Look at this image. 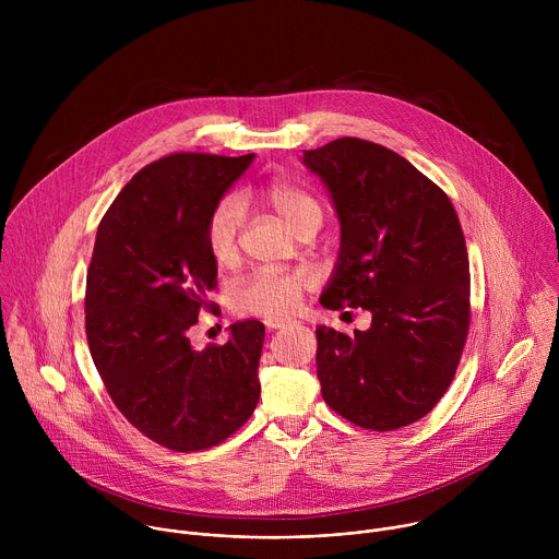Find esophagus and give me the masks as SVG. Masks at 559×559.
I'll use <instances>...</instances> for the list:
<instances>
[{
    "mask_svg": "<svg viewBox=\"0 0 559 559\" xmlns=\"http://www.w3.org/2000/svg\"><path fill=\"white\" fill-rule=\"evenodd\" d=\"M263 323H265L267 330H281V328H287V325H289L287 318H265Z\"/></svg>",
    "mask_w": 559,
    "mask_h": 559,
    "instance_id": "esophagus-1",
    "label": "esophagus"
}]
</instances>
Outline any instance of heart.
<instances>
[{
	"instance_id": "heart-1",
	"label": "heart",
	"mask_w": 559,
	"mask_h": 559,
	"mask_svg": "<svg viewBox=\"0 0 559 559\" xmlns=\"http://www.w3.org/2000/svg\"><path fill=\"white\" fill-rule=\"evenodd\" d=\"M259 197L272 205L296 231L313 221L323 218V205L305 188L274 179L259 190ZM243 212L236 197H223L207 214L203 227L205 252L218 267H229L238 259V229ZM311 276L302 270H261L238 278L227 294L229 309L236 316L278 318L298 309L302 294L309 289Z\"/></svg>"
}]
</instances>
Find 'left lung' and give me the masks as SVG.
<instances>
[{
	"mask_svg": "<svg viewBox=\"0 0 559 559\" xmlns=\"http://www.w3.org/2000/svg\"><path fill=\"white\" fill-rule=\"evenodd\" d=\"M302 162L330 188L343 227L321 305L371 311L354 336L316 328L325 403L371 431L418 423L447 393L471 325L455 207L405 156L365 139L305 150Z\"/></svg>",
	"mask_w": 559,
	"mask_h": 559,
	"instance_id": "1",
	"label": "left lung"
}]
</instances>
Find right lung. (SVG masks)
<instances>
[{
  "label": "right lung",
  "mask_w": 559,
  "mask_h": 559,
  "mask_svg": "<svg viewBox=\"0 0 559 559\" xmlns=\"http://www.w3.org/2000/svg\"><path fill=\"white\" fill-rule=\"evenodd\" d=\"M254 154L175 152L141 168L104 214L86 276V338L117 409L145 438L190 453L221 444L254 414L265 328L243 321L225 345L192 349L214 307L210 210Z\"/></svg>",
  "instance_id": "right-lung-1"
}]
</instances>
